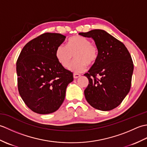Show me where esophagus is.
Wrapping results in <instances>:
<instances>
[{"label":"esophagus","instance_id":"34e87169","mask_svg":"<svg viewBox=\"0 0 147 147\" xmlns=\"http://www.w3.org/2000/svg\"><path fill=\"white\" fill-rule=\"evenodd\" d=\"M80 76V74H76V73L73 74V77L74 79H77L78 78H79Z\"/></svg>","mask_w":147,"mask_h":147}]
</instances>
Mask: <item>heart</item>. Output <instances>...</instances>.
<instances>
[{
	"mask_svg": "<svg viewBox=\"0 0 147 147\" xmlns=\"http://www.w3.org/2000/svg\"><path fill=\"white\" fill-rule=\"evenodd\" d=\"M74 56L76 60L69 66L74 73H82L86 64H94L98 57V49L88 38L82 36H73L68 39L66 45L58 46L55 50V57L62 67H67Z\"/></svg>",
	"mask_w": 147,
	"mask_h": 147,
	"instance_id": "1",
	"label": "heart"
}]
</instances>
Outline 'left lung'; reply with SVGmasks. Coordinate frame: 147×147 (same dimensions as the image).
Returning <instances> with one entry per match:
<instances>
[{
  "label": "left lung",
  "mask_w": 147,
  "mask_h": 147,
  "mask_svg": "<svg viewBox=\"0 0 147 147\" xmlns=\"http://www.w3.org/2000/svg\"><path fill=\"white\" fill-rule=\"evenodd\" d=\"M79 35L92 38L98 49L97 61L84 74L89 81L84 91L86 101L98 110L111 111L119 105L129 92L132 58L125 45L104 30H93Z\"/></svg>",
  "instance_id": "1"
}]
</instances>
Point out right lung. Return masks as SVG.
<instances>
[{"mask_svg":"<svg viewBox=\"0 0 147 147\" xmlns=\"http://www.w3.org/2000/svg\"><path fill=\"white\" fill-rule=\"evenodd\" d=\"M60 33H45L27 43L16 62L18 87L21 98L32 111L54 112L63 103L73 74L62 67L55 50L65 40Z\"/></svg>","mask_w":147,"mask_h":147,"instance_id":"right-lung-1","label":"right lung"}]
</instances>
